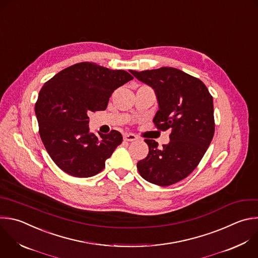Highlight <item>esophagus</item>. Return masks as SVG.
<instances>
[{"instance_id":"esophagus-1","label":"esophagus","mask_w":258,"mask_h":258,"mask_svg":"<svg viewBox=\"0 0 258 258\" xmlns=\"http://www.w3.org/2000/svg\"><path fill=\"white\" fill-rule=\"evenodd\" d=\"M123 140H124L125 142H135V141L138 140V138H137V136H135L134 134H124Z\"/></svg>"}]
</instances>
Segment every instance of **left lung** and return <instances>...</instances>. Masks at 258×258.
<instances>
[{
  "label": "left lung",
  "mask_w": 258,
  "mask_h": 258,
  "mask_svg": "<svg viewBox=\"0 0 258 258\" xmlns=\"http://www.w3.org/2000/svg\"><path fill=\"white\" fill-rule=\"evenodd\" d=\"M130 72L155 90L159 104L153 119L155 126L171 130L170 142L162 148L154 140H145L149 154L137 168L153 184L172 185L197 168L213 140V97L200 79L175 68Z\"/></svg>",
  "instance_id": "8db88e82"
}]
</instances>
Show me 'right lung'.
Wrapping results in <instances>:
<instances>
[{"label": "right lung", "instance_id": "add662e5", "mask_svg": "<svg viewBox=\"0 0 258 258\" xmlns=\"http://www.w3.org/2000/svg\"><path fill=\"white\" fill-rule=\"evenodd\" d=\"M134 77L95 62L73 64L48 80L39 91L35 114L41 141L52 161L71 176L91 177L122 142L119 132H89L90 111L105 110L111 94Z\"/></svg>", "mask_w": 258, "mask_h": 258}]
</instances>
